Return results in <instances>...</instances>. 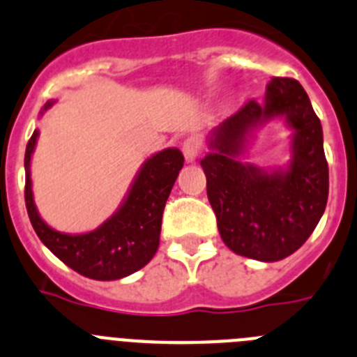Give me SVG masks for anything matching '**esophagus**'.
<instances>
[{"label": "esophagus", "instance_id": "obj_1", "mask_svg": "<svg viewBox=\"0 0 357 357\" xmlns=\"http://www.w3.org/2000/svg\"><path fill=\"white\" fill-rule=\"evenodd\" d=\"M200 150H202V143L200 139H197V137H188V139L184 141V144H182V151H184V157L188 162H195L197 157L200 155Z\"/></svg>", "mask_w": 357, "mask_h": 357}]
</instances>
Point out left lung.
Returning <instances> with one entry per match:
<instances>
[{"instance_id":"8db88e82","label":"left lung","mask_w":357,"mask_h":357,"mask_svg":"<svg viewBox=\"0 0 357 357\" xmlns=\"http://www.w3.org/2000/svg\"><path fill=\"white\" fill-rule=\"evenodd\" d=\"M273 119H284L292 130L289 164L261 169L239 161L255 132ZM207 146L200 166L227 247L264 263L298 250L320 222L329 197L324 132L304 87L293 78H272L263 102L250 100L220 123Z\"/></svg>"}]
</instances>
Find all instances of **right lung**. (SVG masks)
<instances>
[{
	"instance_id": "right-lung-1",
	"label": "right lung",
	"mask_w": 357,
	"mask_h": 357,
	"mask_svg": "<svg viewBox=\"0 0 357 357\" xmlns=\"http://www.w3.org/2000/svg\"><path fill=\"white\" fill-rule=\"evenodd\" d=\"M53 103L50 100L40 110V116L52 109ZM37 137L39 130H33L24 153V202L31 227L40 241L62 263L94 280H118L146 266L159 248L164 206L184 166L182 151L166 148L148 157L112 216L91 232L66 234L44 222L33 202L30 166Z\"/></svg>"
}]
</instances>
